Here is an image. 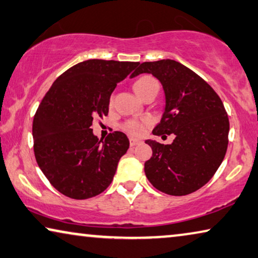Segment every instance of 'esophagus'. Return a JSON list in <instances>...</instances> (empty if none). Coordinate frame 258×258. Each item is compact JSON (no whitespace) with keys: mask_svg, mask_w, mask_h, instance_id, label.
<instances>
[{"mask_svg":"<svg viewBox=\"0 0 258 258\" xmlns=\"http://www.w3.org/2000/svg\"><path fill=\"white\" fill-rule=\"evenodd\" d=\"M129 142H130V145H132V146H136V145L141 144V143H142L141 140H137V138H134V137H130Z\"/></svg>","mask_w":258,"mask_h":258,"instance_id":"obj_1","label":"esophagus"}]
</instances>
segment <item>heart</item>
I'll return each instance as SVG.
<instances>
[{
	"mask_svg": "<svg viewBox=\"0 0 258 258\" xmlns=\"http://www.w3.org/2000/svg\"><path fill=\"white\" fill-rule=\"evenodd\" d=\"M154 85H158V82L153 77L143 76L134 83V90L135 92L138 94V97H141L146 90H149L151 86H154ZM149 124H150V120H143V121L129 120L123 124V130L125 133L133 135V136H141Z\"/></svg>",
	"mask_w": 258,
	"mask_h": 258,
	"instance_id": "obj_1",
	"label": "heart"
}]
</instances>
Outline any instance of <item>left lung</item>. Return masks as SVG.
I'll return each instance as SVG.
<instances>
[{
  "label": "left lung",
  "instance_id": "8db88e82",
  "mask_svg": "<svg viewBox=\"0 0 258 258\" xmlns=\"http://www.w3.org/2000/svg\"><path fill=\"white\" fill-rule=\"evenodd\" d=\"M141 74L156 77L165 94L164 113L153 135H174L170 144L145 141L152 149V157L144 164L145 175L167 195H188L208 183L224 160L227 113L215 90L180 62H144L130 78Z\"/></svg>",
  "mask_w": 258,
  "mask_h": 258
}]
</instances>
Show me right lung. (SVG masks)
<instances>
[{
  "instance_id": "1",
  "label": "right lung",
  "mask_w": 258,
  "mask_h": 258,
  "mask_svg": "<svg viewBox=\"0 0 258 258\" xmlns=\"http://www.w3.org/2000/svg\"><path fill=\"white\" fill-rule=\"evenodd\" d=\"M140 62L88 60L50 86L33 118L34 156L53 187L74 200L101 194L112 183L129 140L114 132L99 140L94 117L108 114L110 94Z\"/></svg>"
}]
</instances>
